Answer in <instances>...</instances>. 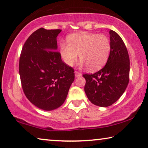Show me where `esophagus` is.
<instances>
[{"label": "esophagus", "instance_id": "34e87169", "mask_svg": "<svg viewBox=\"0 0 148 148\" xmlns=\"http://www.w3.org/2000/svg\"><path fill=\"white\" fill-rule=\"evenodd\" d=\"M74 73H75V77H76V78H78V77H79V76H81L82 74L80 72H78V71H75L74 72Z\"/></svg>", "mask_w": 148, "mask_h": 148}]
</instances>
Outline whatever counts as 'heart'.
Listing matches in <instances>:
<instances>
[{"instance_id": "heart-1", "label": "heart", "mask_w": 148, "mask_h": 148, "mask_svg": "<svg viewBox=\"0 0 148 148\" xmlns=\"http://www.w3.org/2000/svg\"><path fill=\"white\" fill-rule=\"evenodd\" d=\"M111 52V42L103 34L82 32L70 36L67 44L60 45L62 59L68 66L74 64L78 54L80 65L88 66L90 70H97L103 66Z\"/></svg>"}]
</instances>
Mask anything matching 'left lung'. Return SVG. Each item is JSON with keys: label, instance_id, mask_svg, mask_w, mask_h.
Segmentation results:
<instances>
[{"label": "left lung", "instance_id": "obj_1", "mask_svg": "<svg viewBox=\"0 0 148 148\" xmlns=\"http://www.w3.org/2000/svg\"><path fill=\"white\" fill-rule=\"evenodd\" d=\"M111 52L107 64L92 74H84V91L88 99L97 106L106 107L116 102L129 82L130 58L125 44L119 35L110 30Z\"/></svg>", "mask_w": 148, "mask_h": 148}]
</instances>
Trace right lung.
Segmentation results:
<instances>
[{"mask_svg": "<svg viewBox=\"0 0 148 148\" xmlns=\"http://www.w3.org/2000/svg\"><path fill=\"white\" fill-rule=\"evenodd\" d=\"M60 32L39 28L28 37L20 57L23 92L32 104L44 111L61 106L74 80V70L62 61L57 51Z\"/></svg>", "mask_w": 148, "mask_h": 148, "instance_id": "1", "label": "right lung"}]
</instances>
